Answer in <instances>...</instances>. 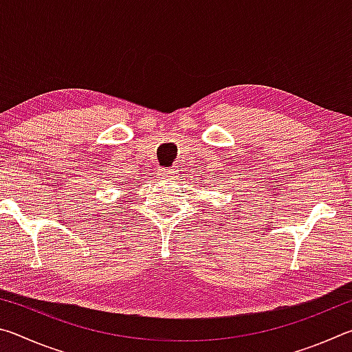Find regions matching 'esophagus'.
I'll return each instance as SVG.
<instances>
[{
  "label": "esophagus",
  "instance_id": "esophagus-1",
  "mask_svg": "<svg viewBox=\"0 0 352 352\" xmlns=\"http://www.w3.org/2000/svg\"><path fill=\"white\" fill-rule=\"evenodd\" d=\"M177 174H178L177 166H172V168H168V169L163 170V177L164 178H175Z\"/></svg>",
  "mask_w": 352,
  "mask_h": 352
}]
</instances>
